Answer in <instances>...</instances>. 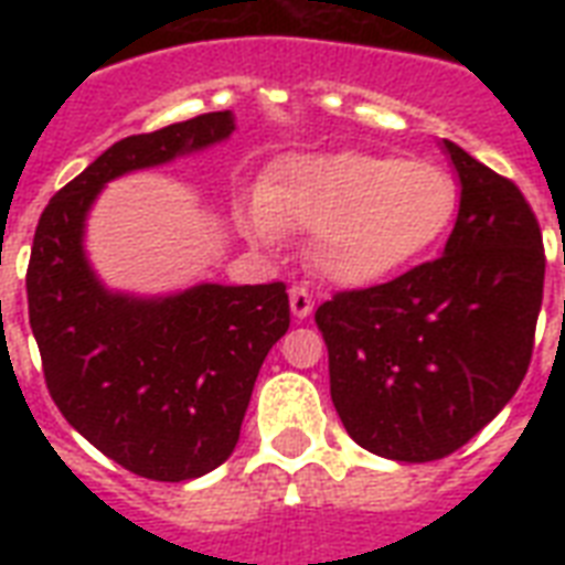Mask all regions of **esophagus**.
I'll return each instance as SVG.
<instances>
[{
	"label": "esophagus",
	"mask_w": 565,
	"mask_h": 565,
	"mask_svg": "<svg viewBox=\"0 0 565 565\" xmlns=\"http://www.w3.org/2000/svg\"><path fill=\"white\" fill-rule=\"evenodd\" d=\"M290 310L296 319H308L310 310H313V296L308 292V287H290Z\"/></svg>",
	"instance_id": "1"
}]
</instances>
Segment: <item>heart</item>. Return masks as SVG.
Instances as JSON below:
<instances>
[{"mask_svg": "<svg viewBox=\"0 0 565 565\" xmlns=\"http://www.w3.org/2000/svg\"><path fill=\"white\" fill-rule=\"evenodd\" d=\"M457 207L460 188L439 163L337 152L281 163L248 204L246 231L264 246L278 228L313 231V269L343 287H370L430 255Z\"/></svg>", "mask_w": 565, "mask_h": 565, "instance_id": "obj_1", "label": "heart"}]
</instances>
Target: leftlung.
<instances>
[{
	"mask_svg": "<svg viewBox=\"0 0 565 565\" xmlns=\"http://www.w3.org/2000/svg\"><path fill=\"white\" fill-rule=\"evenodd\" d=\"M460 211L443 257L319 305L349 437L402 463L466 446L516 395L534 352L545 252L522 190L443 140Z\"/></svg>",
	"mask_w": 565,
	"mask_h": 565,
	"instance_id": "1",
	"label": "left lung"
}]
</instances>
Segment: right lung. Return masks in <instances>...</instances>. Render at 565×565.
I'll list each match as a JSON object with an SVG mask.
<instances>
[{
  "mask_svg": "<svg viewBox=\"0 0 565 565\" xmlns=\"http://www.w3.org/2000/svg\"><path fill=\"white\" fill-rule=\"evenodd\" d=\"M231 131L234 114L213 110L119 140L49 199L34 231L25 290L49 395L87 443L149 481H190L228 460L290 299L281 281L114 292L84 255V225L108 181Z\"/></svg>",
  "mask_w": 565,
  "mask_h": 565,
  "instance_id": "obj_1",
  "label": "right lung"
}]
</instances>
